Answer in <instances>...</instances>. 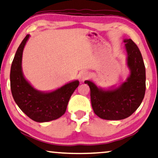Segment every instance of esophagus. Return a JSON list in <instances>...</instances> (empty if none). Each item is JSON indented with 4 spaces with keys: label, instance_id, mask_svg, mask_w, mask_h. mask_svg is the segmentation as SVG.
<instances>
[{
    "label": "esophagus",
    "instance_id": "34e87169",
    "mask_svg": "<svg viewBox=\"0 0 158 158\" xmlns=\"http://www.w3.org/2000/svg\"><path fill=\"white\" fill-rule=\"evenodd\" d=\"M89 73H88L87 71H81L79 74V79H80V80L82 81H85L86 79H87L88 78H89Z\"/></svg>",
    "mask_w": 158,
    "mask_h": 158
}]
</instances>
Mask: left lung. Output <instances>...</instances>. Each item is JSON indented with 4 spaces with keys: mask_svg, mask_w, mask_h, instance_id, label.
Listing matches in <instances>:
<instances>
[{
    "mask_svg": "<svg viewBox=\"0 0 158 158\" xmlns=\"http://www.w3.org/2000/svg\"><path fill=\"white\" fill-rule=\"evenodd\" d=\"M129 75L124 82L108 89L98 87L86 80L90 88L92 106L95 114L106 120H121L129 117L142 103L146 89V72L140 50L131 39H124Z\"/></svg>",
    "mask_w": 158,
    "mask_h": 158,
    "instance_id": "8db88e82",
    "label": "left lung"
}]
</instances>
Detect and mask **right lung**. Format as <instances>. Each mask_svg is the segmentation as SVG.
Wrapping results in <instances>:
<instances>
[{
	"instance_id": "right-lung-1",
	"label": "right lung",
	"mask_w": 158,
	"mask_h": 158,
	"mask_svg": "<svg viewBox=\"0 0 158 158\" xmlns=\"http://www.w3.org/2000/svg\"><path fill=\"white\" fill-rule=\"evenodd\" d=\"M30 35H27L16 50L10 68V81L12 96L21 110L33 121L43 123L56 120L66 112L71 94L79 81L74 80L58 89L42 92L31 85L22 71V55Z\"/></svg>"
}]
</instances>
